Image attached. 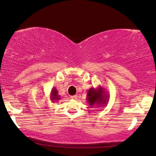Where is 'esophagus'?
Wrapping results in <instances>:
<instances>
[{
	"mask_svg": "<svg viewBox=\"0 0 156 156\" xmlns=\"http://www.w3.org/2000/svg\"><path fill=\"white\" fill-rule=\"evenodd\" d=\"M76 98H77L76 97V95H72V96H70V98L73 100H76Z\"/></svg>",
	"mask_w": 156,
	"mask_h": 156,
	"instance_id": "34e87169",
	"label": "esophagus"
}]
</instances>
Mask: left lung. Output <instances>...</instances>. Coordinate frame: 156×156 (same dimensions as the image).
I'll list each match as a JSON object with an SVG mask.
<instances>
[{"label": "left lung", "instance_id": "left-lung-1", "mask_svg": "<svg viewBox=\"0 0 156 156\" xmlns=\"http://www.w3.org/2000/svg\"><path fill=\"white\" fill-rule=\"evenodd\" d=\"M86 100L90 107L96 105L99 107H105L109 101V95L101 86L98 88H90L88 89L86 95Z\"/></svg>", "mask_w": 156, "mask_h": 156}]
</instances>
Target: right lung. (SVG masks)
Returning <instances> with one entry per match:
<instances>
[{"label":"right lung","instance_id":"add662e5","mask_svg":"<svg viewBox=\"0 0 156 156\" xmlns=\"http://www.w3.org/2000/svg\"><path fill=\"white\" fill-rule=\"evenodd\" d=\"M60 99H61V97L58 95V90H57L56 87H54L51 89V93H50V100H51L52 102H55L58 101Z\"/></svg>","mask_w":156,"mask_h":156}]
</instances>
